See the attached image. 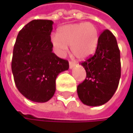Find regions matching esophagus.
Masks as SVG:
<instances>
[{"mask_svg": "<svg viewBox=\"0 0 133 133\" xmlns=\"http://www.w3.org/2000/svg\"><path fill=\"white\" fill-rule=\"evenodd\" d=\"M75 66V62H69V68H70L71 69L73 68Z\"/></svg>", "mask_w": 133, "mask_h": 133, "instance_id": "esophagus-1", "label": "esophagus"}]
</instances>
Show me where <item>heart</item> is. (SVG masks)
<instances>
[{"label": "heart", "mask_w": 133, "mask_h": 133, "mask_svg": "<svg viewBox=\"0 0 133 133\" xmlns=\"http://www.w3.org/2000/svg\"><path fill=\"white\" fill-rule=\"evenodd\" d=\"M98 41L96 27L89 22L69 24L61 27L58 35H53L51 42L56 54L65 55L68 46L78 59H85L95 52Z\"/></svg>", "instance_id": "heart-1"}]
</instances>
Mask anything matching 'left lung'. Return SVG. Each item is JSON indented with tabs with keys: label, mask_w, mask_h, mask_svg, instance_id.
Returning <instances> with one entry per match:
<instances>
[{
	"label": "left lung",
	"mask_w": 133,
	"mask_h": 133,
	"mask_svg": "<svg viewBox=\"0 0 133 133\" xmlns=\"http://www.w3.org/2000/svg\"><path fill=\"white\" fill-rule=\"evenodd\" d=\"M81 65L85 69L86 78L78 85L79 99L89 106L104 105L116 92L121 76L119 49L110 31L100 35L94 55Z\"/></svg>",
	"instance_id": "left-lung-1"
}]
</instances>
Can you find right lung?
Segmentation results:
<instances>
[{"label": "right lung", "instance_id": "right-lung-1", "mask_svg": "<svg viewBox=\"0 0 133 133\" xmlns=\"http://www.w3.org/2000/svg\"><path fill=\"white\" fill-rule=\"evenodd\" d=\"M54 22L33 20L18 33L14 46L11 69L18 91L35 102H46L55 92V80L69 68L68 62L52 52Z\"/></svg>", "mask_w": 133, "mask_h": 133}]
</instances>
